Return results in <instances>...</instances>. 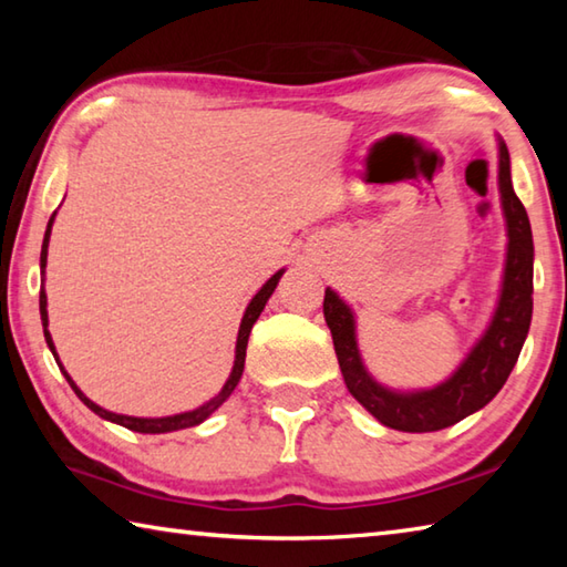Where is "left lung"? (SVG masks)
I'll use <instances>...</instances> for the list:
<instances>
[{"mask_svg": "<svg viewBox=\"0 0 567 567\" xmlns=\"http://www.w3.org/2000/svg\"><path fill=\"white\" fill-rule=\"evenodd\" d=\"M497 189H501L505 217L507 252L495 312L485 332L453 370V375L437 382L435 388L392 390L372 378L360 354L352 307L332 287L324 290L322 312L332 332L344 385L385 427L402 430V433H435V430L455 425L485 408L501 392L515 368L533 318L535 249L530 219L513 189L511 155L501 137H497Z\"/></svg>", "mask_w": 567, "mask_h": 567, "instance_id": "left-lung-1", "label": "left lung"}]
</instances>
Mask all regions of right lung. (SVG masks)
Here are the masks:
<instances>
[{
	"label": "right lung",
	"mask_w": 567,
	"mask_h": 567,
	"mask_svg": "<svg viewBox=\"0 0 567 567\" xmlns=\"http://www.w3.org/2000/svg\"><path fill=\"white\" fill-rule=\"evenodd\" d=\"M54 217L56 213L50 217V223H47V233H44V243H42V255H40V272H42V282H44V270H47V247H50V235H52V225H54ZM285 270H277L270 280H267L260 290H257V295L249 300L247 310L243 315V322H239V332H237V344H235V364H233V372H229L227 382L223 385V390L217 392V395L213 400H207L205 405H199L195 410H187V412H179V415H167V417H132V415H120V412H110L100 408L97 402H92L84 392L74 385V380L70 378V372L64 370V364L60 362V354H56L54 350V342H52V334L50 330H47V324H50V318H47V292L44 287L40 290V315H42V328H44V340L47 344H50V350L54 354L56 364H60L62 375L66 378V382H70L74 395L80 398L84 405H87L94 415H100L102 420H110V422H117V425L127 427V430H134V433H145V435H159V433H175V430H185V427H195L199 425V422H205L213 412L223 405V402L233 395V390L237 388L239 378H243V370H245V354H247V340H249V332H252V324L257 322V318H260V312L265 310L267 300H270L277 282H280Z\"/></svg>",
	"instance_id": "add662e5"
}]
</instances>
